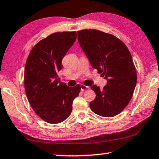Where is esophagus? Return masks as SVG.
Masks as SVG:
<instances>
[{"label":"esophagus","mask_w":159,"mask_h":159,"mask_svg":"<svg viewBox=\"0 0 159 159\" xmlns=\"http://www.w3.org/2000/svg\"><path fill=\"white\" fill-rule=\"evenodd\" d=\"M90 88L89 86H85L84 84H81L80 85V90H81V91H86L87 90H89Z\"/></svg>","instance_id":"1"}]
</instances>
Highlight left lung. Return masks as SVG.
<instances>
[{"mask_svg":"<svg viewBox=\"0 0 159 159\" xmlns=\"http://www.w3.org/2000/svg\"><path fill=\"white\" fill-rule=\"evenodd\" d=\"M78 41L92 67L107 79L101 89L93 85L96 98L91 111L103 117H113L126 107L134 94L137 74L131 53L120 39L95 29L79 30Z\"/></svg>","mask_w":159,"mask_h":159,"instance_id":"obj_1","label":"left lung"}]
</instances>
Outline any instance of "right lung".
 I'll use <instances>...</instances> for the list:
<instances>
[{
	"instance_id": "add662e5",
	"label": "right lung",
	"mask_w": 159,
	"mask_h": 159,
	"mask_svg": "<svg viewBox=\"0 0 159 159\" xmlns=\"http://www.w3.org/2000/svg\"><path fill=\"white\" fill-rule=\"evenodd\" d=\"M76 39V32H57L34 46L24 71L28 100L35 113L52 124L63 121L70 115L72 103L80 91V85L68 87L60 82L58 72L62 59Z\"/></svg>"
}]
</instances>
